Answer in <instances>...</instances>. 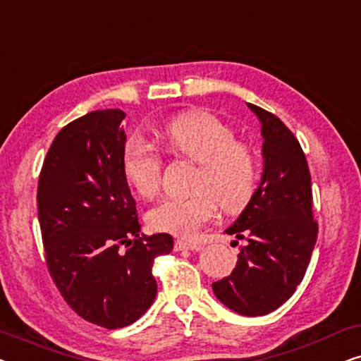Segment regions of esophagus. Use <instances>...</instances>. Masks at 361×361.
<instances>
[{
    "label": "esophagus",
    "instance_id": "esophagus-1",
    "mask_svg": "<svg viewBox=\"0 0 361 361\" xmlns=\"http://www.w3.org/2000/svg\"><path fill=\"white\" fill-rule=\"evenodd\" d=\"M204 246L197 245V243H187L184 240H177L174 243V250L176 251H184V250H192V251H200Z\"/></svg>",
    "mask_w": 361,
    "mask_h": 361
}]
</instances>
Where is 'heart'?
Wrapping results in <instances>:
<instances>
[{
    "label": "heart",
    "mask_w": 361,
    "mask_h": 361,
    "mask_svg": "<svg viewBox=\"0 0 361 361\" xmlns=\"http://www.w3.org/2000/svg\"><path fill=\"white\" fill-rule=\"evenodd\" d=\"M166 149L199 164L189 195L166 197L147 212L154 230L190 238L214 219L216 205L226 214L248 207L258 190L261 166L255 149L238 141L233 128L207 111L185 113L159 130ZM126 180L142 197L159 189L162 156L149 142L131 137L123 149Z\"/></svg>",
    "instance_id": "obj_1"
}]
</instances>
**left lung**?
I'll return each instance as SVG.
<instances>
[{
    "instance_id": "obj_1",
    "label": "left lung",
    "mask_w": 361,
    "mask_h": 361,
    "mask_svg": "<svg viewBox=\"0 0 361 361\" xmlns=\"http://www.w3.org/2000/svg\"><path fill=\"white\" fill-rule=\"evenodd\" d=\"M264 137L258 190L226 230L246 243L230 276L212 284L221 304L241 315L273 312L304 279L317 241L307 159L293 131L273 113L251 105ZM238 243V241H236Z\"/></svg>"
}]
</instances>
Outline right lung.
<instances>
[{
  "mask_svg": "<svg viewBox=\"0 0 361 361\" xmlns=\"http://www.w3.org/2000/svg\"><path fill=\"white\" fill-rule=\"evenodd\" d=\"M125 111L97 110L63 126L37 184L49 274L72 310L105 329L126 327L157 294L154 258L171 253L167 233H141L123 172Z\"/></svg>",
  "mask_w": 361,
  "mask_h": 361,
  "instance_id": "obj_1",
  "label": "right lung"
}]
</instances>
